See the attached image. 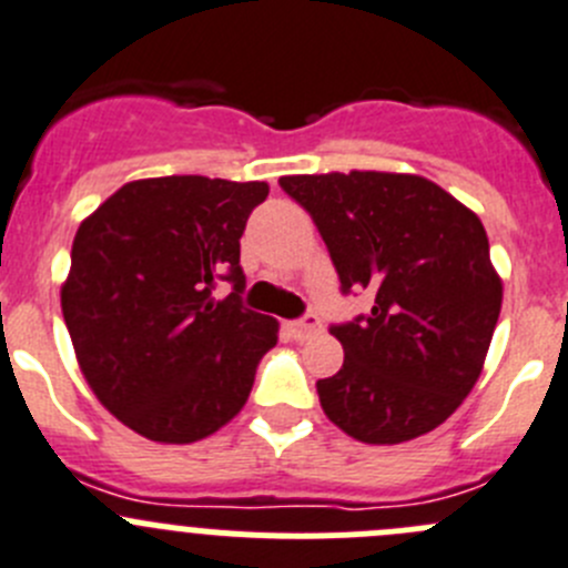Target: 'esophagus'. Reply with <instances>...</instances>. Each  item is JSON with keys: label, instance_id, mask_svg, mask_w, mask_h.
Here are the masks:
<instances>
[{"label": "esophagus", "instance_id": "34e87169", "mask_svg": "<svg viewBox=\"0 0 568 568\" xmlns=\"http://www.w3.org/2000/svg\"><path fill=\"white\" fill-rule=\"evenodd\" d=\"M288 331H291V336H294V338H308L311 333L322 331V322H320V316H316V314H305L302 320L288 322Z\"/></svg>", "mask_w": 568, "mask_h": 568}]
</instances>
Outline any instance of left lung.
<instances>
[{"label":"left lung","mask_w":568,"mask_h":568,"mask_svg":"<svg viewBox=\"0 0 568 568\" xmlns=\"http://www.w3.org/2000/svg\"><path fill=\"white\" fill-rule=\"evenodd\" d=\"M280 187L311 212L342 294H375L369 314L331 325L344 364L316 381L325 415L373 445L437 428L474 389L499 322L481 221L409 173L283 176Z\"/></svg>","instance_id":"obj_1"}]
</instances>
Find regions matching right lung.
I'll use <instances>...</instances> for the list:
<instances>
[{
    "instance_id": "obj_1",
    "label": "right lung",
    "mask_w": 568,
    "mask_h": 568,
    "mask_svg": "<svg viewBox=\"0 0 568 568\" xmlns=\"http://www.w3.org/2000/svg\"><path fill=\"white\" fill-rule=\"evenodd\" d=\"M266 182H129L78 226L61 308L100 404L156 443H195L246 404L277 322L241 294V235ZM230 282L233 294L211 291Z\"/></svg>"
}]
</instances>
